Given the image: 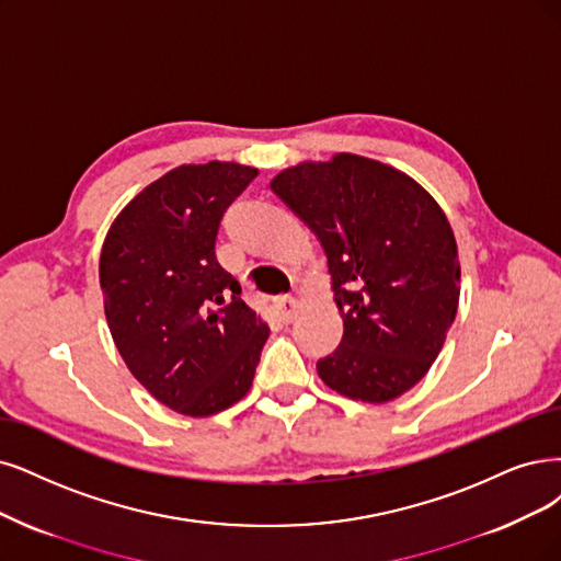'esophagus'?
<instances>
[{
	"label": "esophagus",
	"instance_id": "esophagus-1",
	"mask_svg": "<svg viewBox=\"0 0 561 561\" xmlns=\"http://www.w3.org/2000/svg\"><path fill=\"white\" fill-rule=\"evenodd\" d=\"M275 312L279 317L282 323H291L296 312H298V300L294 296H286V298H279L277 305H275Z\"/></svg>",
	"mask_w": 561,
	"mask_h": 561
}]
</instances>
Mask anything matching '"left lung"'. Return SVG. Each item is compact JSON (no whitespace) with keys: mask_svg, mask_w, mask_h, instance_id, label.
Instances as JSON below:
<instances>
[{"mask_svg":"<svg viewBox=\"0 0 561 561\" xmlns=\"http://www.w3.org/2000/svg\"><path fill=\"white\" fill-rule=\"evenodd\" d=\"M273 190L328 256L344 335L317 363L346 398L388 402L437 360L458 312L453 228L421 184L379 161L337 154L279 173Z\"/></svg>","mask_w":561,"mask_h":561,"instance_id":"obj_1","label":"left lung"}]
</instances>
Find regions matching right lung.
Returning <instances> with one entry per match:
<instances>
[{"label":"right lung","instance_id":"obj_1","mask_svg":"<svg viewBox=\"0 0 561 561\" xmlns=\"http://www.w3.org/2000/svg\"><path fill=\"white\" fill-rule=\"evenodd\" d=\"M256 169L180 165L119 213L101 249L111 335L131 375L184 416H210L247 396L267 325L219 265L224 213Z\"/></svg>","mask_w":561,"mask_h":561}]
</instances>
